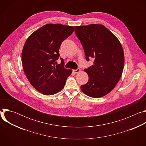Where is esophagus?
I'll return each mask as SVG.
<instances>
[{
	"mask_svg": "<svg viewBox=\"0 0 146 146\" xmlns=\"http://www.w3.org/2000/svg\"><path fill=\"white\" fill-rule=\"evenodd\" d=\"M73 72L74 74H77V73H79L81 72V70H80V69H77L76 70H73Z\"/></svg>",
	"mask_w": 146,
	"mask_h": 146,
	"instance_id": "obj_1",
	"label": "esophagus"
}]
</instances>
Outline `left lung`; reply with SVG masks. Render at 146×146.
<instances>
[{"label": "left lung", "mask_w": 146, "mask_h": 146, "mask_svg": "<svg viewBox=\"0 0 146 146\" xmlns=\"http://www.w3.org/2000/svg\"><path fill=\"white\" fill-rule=\"evenodd\" d=\"M75 33L84 48L87 60L94 58V65L84 69L89 77L81 90L88 96L106 95L116 86L124 66V54L118 38L101 24L75 26Z\"/></svg>", "instance_id": "obj_1"}]
</instances>
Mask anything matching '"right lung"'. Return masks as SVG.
Masks as SVG:
<instances>
[{"label":"right lung","mask_w":146,"mask_h":146,"mask_svg":"<svg viewBox=\"0 0 146 146\" xmlns=\"http://www.w3.org/2000/svg\"><path fill=\"white\" fill-rule=\"evenodd\" d=\"M74 27L48 24L33 32L22 51V64L31 84L43 95H51L64 88L71 69H65L63 59L55 65L62 41L70 36Z\"/></svg>","instance_id":"add662e5"}]
</instances>
